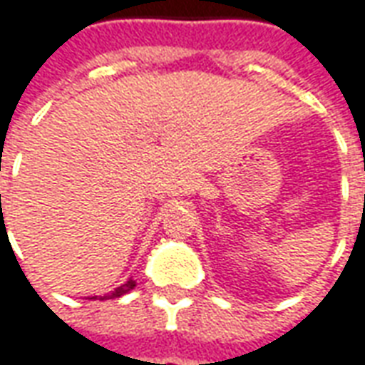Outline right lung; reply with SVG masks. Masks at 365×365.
<instances>
[{
	"mask_svg": "<svg viewBox=\"0 0 365 365\" xmlns=\"http://www.w3.org/2000/svg\"><path fill=\"white\" fill-rule=\"evenodd\" d=\"M133 287H135V281H133V279H128V281H125V283H123L121 287H118L115 291H112L110 294H106V297H100V301H106V299H118V297H121V294L129 293V291H131ZM94 299H96V297H94Z\"/></svg>",
	"mask_w": 365,
	"mask_h": 365,
	"instance_id": "obj_1",
	"label": "right lung"
}]
</instances>
